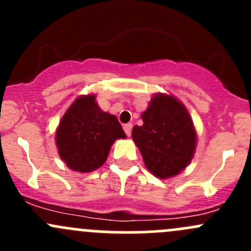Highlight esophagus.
<instances>
[{
  "label": "esophagus",
  "instance_id": "obj_1",
  "mask_svg": "<svg viewBox=\"0 0 251 251\" xmlns=\"http://www.w3.org/2000/svg\"><path fill=\"white\" fill-rule=\"evenodd\" d=\"M131 130H132V124H125L124 125V131L127 136H131Z\"/></svg>",
  "mask_w": 251,
  "mask_h": 251
}]
</instances>
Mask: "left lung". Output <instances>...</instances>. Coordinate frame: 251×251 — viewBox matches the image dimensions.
<instances>
[{
  "label": "left lung",
  "mask_w": 251,
  "mask_h": 251,
  "mask_svg": "<svg viewBox=\"0 0 251 251\" xmlns=\"http://www.w3.org/2000/svg\"><path fill=\"white\" fill-rule=\"evenodd\" d=\"M141 116L143 125L132 128V140L146 168L161 179L178 175L191 163L197 147L188 110L174 96L158 93Z\"/></svg>",
  "instance_id": "left-lung-1"
}]
</instances>
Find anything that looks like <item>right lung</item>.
I'll use <instances>...</instances> for the list:
<instances>
[{
	"label": "right lung",
	"mask_w": 251,
	"mask_h": 251,
	"mask_svg": "<svg viewBox=\"0 0 251 251\" xmlns=\"http://www.w3.org/2000/svg\"><path fill=\"white\" fill-rule=\"evenodd\" d=\"M126 138L115 115L98 107L95 95L80 96L65 111L55 132L60 159L77 173H91L105 163L110 147Z\"/></svg>",
	"instance_id": "1"
}]
</instances>
